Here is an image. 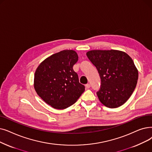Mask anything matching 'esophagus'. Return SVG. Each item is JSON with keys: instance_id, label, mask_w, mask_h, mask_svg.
I'll use <instances>...</instances> for the list:
<instances>
[{"instance_id": "obj_1", "label": "esophagus", "mask_w": 152, "mask_h": 152, "mask_svg": "<svg viewBox=\"0 0 152 152\" xmlns=\"http://www.w3.org/2000/svg\"><path fill=\"white\" fill-rule=\"evenodd\" d=\"M85 87H86V88L89 89V88H90V87H91V85H90V84H87L85 85Z\"/></svg>"}]
</instances>
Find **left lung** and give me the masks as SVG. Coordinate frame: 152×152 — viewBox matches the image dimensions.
Masks as SVG:
<instances>
[{
	"label": "left lung",
	"instance_id": "obj_1",
	"mask_svg": "<svg viewBox=\"0 0 152 152\" xmlns=\"http://www.w3.org/2000/svg\"><path fill=\"white\" fill-rule=\"evenodd\" d=\"M89 60L96 67L101 80L97 95L100 102L109 108L121 106L136 87L138 72L132 59L124 51L91 50Z\"/></svg>",
	"mask_w": 152,
	"mask_h": 152
}]
</instances>
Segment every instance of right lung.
Instances as JSON below:
<instances>
[{
    "label": "right lung",
    "mask_w": 152,
    "mask_h": 152,
    "mask_svg": "<svg viewBox=\"0 0 152 152\" xmlns=\"http://www.w3.org/2000/svg\"><path fill=\"white\" fill-rule=\"evenodd\" d=\"M78 55L74 50H65L46 58L37 68L34 88L37 94L50 106L64 109L75 104L85 90L79 82L74 64Z\"/></svg>",
    "instance_id": "right-lung-1"
}]
</instances>
